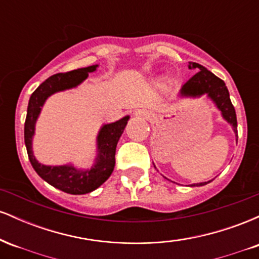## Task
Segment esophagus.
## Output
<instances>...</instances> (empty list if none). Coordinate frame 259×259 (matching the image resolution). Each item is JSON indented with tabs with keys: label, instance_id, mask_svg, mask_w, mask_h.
Listing matches in <instances>:
<instances>
[{
	"label": "esophagus",
	"instance_id": "34e87169",
	"mask_svg": "<svg viewBox=\"0 0 259 259\" xmlns=\"http://www.w3.org/2000/svg\"><path fill=\"white\" fill-rule=\"evenodd\" d=\"M135 114L136 115H141V117H146V118L150 117V113L146 112V111H142V109H139V111L136 112Z\"/></svg>",
	"mask_w": 259,
	"mask_h": 259
}]
</instances>
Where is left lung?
<instances>
[{"mask_svg": "<svg viewBox=\"0 0 259 259\" xmlns=\"http://www.w3.org/2000/svg\"><path fill=\"white\" fill-rule=\"evenodd\" d=\"M189 68L190 69H197L198 72L181 86L179 96L183 97V99H197V97L206 95L208 99L214 103L217 108L219 109V112L222 113L223 119L227 120L231 127H233L237 142L236 113H235V108L230 101V95H229L225 82L222 79H219L218 76H215L212 72L206 69L203 65L190 62ZM210 181L212 180L204 181V183L191 184L190 186H203L210 183Z\"/></svg>", "mask_w": 259, "mask_h": 259, "instance_id": "obj_1", "label": "left lung"}]
</instances>
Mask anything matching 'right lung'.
I'll use <instances>...</instances> for the list:
<instances>
[{"instance_id": "obj_1", "label": "right lung", "mask_w": 259, "mask_h": 259, "mask_svg": "<svg viewBox=\"0 0 259 259\" xmlns=\"http://www.w3.org/2000/svg\"><path fill=\"white\" fill-rule=\"evenodd\" d=\"M99 64L79 68L68 73H58L46 79L32 92L29 100L28 112L24 124V141L28 151L29 160L38 177L56 189L67 194L84 195L94 191L102 185L111 177L115 164V148L121 134L125 129L129 115L113 123L103 124L96 138L97 154L90 169L76 168L73 164L45 165L35 158L32 152V138L35 134V125L41 109L50 96L56 92L74 89L88 79L89 73L95 72Z\"/></svg>"}]
</instances>
